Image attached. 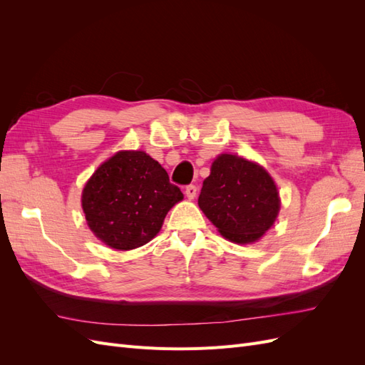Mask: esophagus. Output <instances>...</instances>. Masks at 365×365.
Masks as SVG:
<instances>
[{
	"mask_svg": "<svg viewBox=\"0 0 365 365\" xmlns=\"http://www.w3.org/2000/svg\"><path fill=\"white\" fill-rule=\"evenodd\" d=\"M196 192H197V187H196V185H193V184H190V185H187V187H185V196L189 197V200H195Z\"/></svg>",
	"mask_w": 365,
	"mask_h": 365,
	"instance_id": "esophagus-1",
	"label": "esophagus"
}]
</instances>
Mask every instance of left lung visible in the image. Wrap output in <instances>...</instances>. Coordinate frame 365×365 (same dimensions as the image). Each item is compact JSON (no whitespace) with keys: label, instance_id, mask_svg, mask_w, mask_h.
Instances as JSON below:
<instances>
[{"label":"left lung","instance_id":"8db88e82","mask_svg":"<svg viewBox=\"0 0 365 365\" xmlns=\"http://www.w3.org/2000/svg\"><path fill=\"white\" fill-rule=\"evenodd\" d=\"M197 204L219 233L236 244L262 237L280 208L277 187L268 172L256 163L228 153L212 164Z\"/></svg>","mask_w":365,"mask_h":365}]
</instances>
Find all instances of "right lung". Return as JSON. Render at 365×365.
Instances as JSON below:
<instances>
[{
  "label": "right lung",
  "mask_w": 365,
  "mask_h": 365,
  "mask_svg": "<svg viewBox=\"0 0 365 365\" xmlns=\"http://www.w3.org/2000/svg\"><path fill=\"white\" fill-rule=\"evenodd\" d=\"M182 200L161 164L141 150L118 152L86 182L82 207L93 233L114 250H134L155 237L169 210Z\"/></svg>",
  "instance_id": "1"
}]
</instances>
